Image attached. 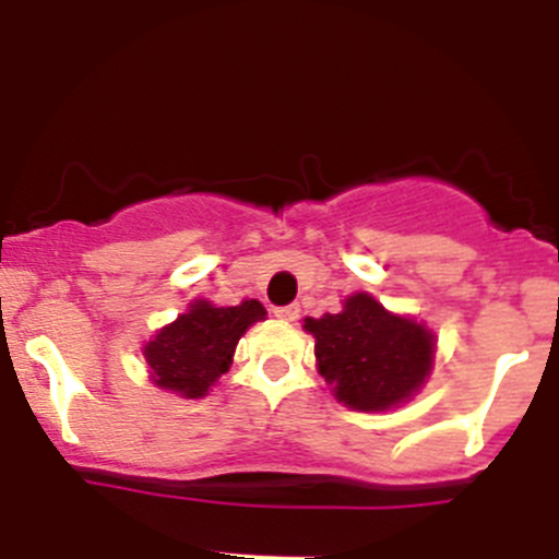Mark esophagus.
I'll list each match as a JSON object with an SVG mask.
<instances>
[{
    "label": "esophagus",
    "mask_w": 559,
    "mask_h": 559,
    "mask_svg": "<svg viewBox=\"0 0 559 559\" xmlns=\"http://www.w3.org/2000/svg\"><path fill=\"white\" fill-rule=\"evenodd\" d=\"M273 314L278 317V320H284V322H295L297 317H300V306H297V304H289V306H278V309H275Z\"/></svg>",
    "instance_id": "esophagus-1"
}]
</instances>
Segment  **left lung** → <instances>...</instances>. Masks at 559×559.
Instances as JSON below:
<instances>
[{
    "mask_svg": "<svg viewBox=\"0 0 559 559\" xmlns=\"http://www.w3.org/2000/svg\"><path fill=\"white\" fill-rule=\"evenodd\" d=\"M317 367L338 403L356 411H385L408 400L430 374L432 333L414 320L389 314L374 297L344 300L338 314L309 317Z\"/></svg>",
    "mask_w": 559,
    "mask_h": 559,
    "instance_id": "1",
    "label": "left lung"
}]
</instances>
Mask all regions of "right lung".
<instances>
[{
    "mask_svg": "<svg viewBox=\"0 0 559 559\" xmlns=\"http://www.w3.org/2000/svg\"><path fill=\"white\" fill-rule=\"evenodd\" d=\"M259 300H242L239 306L215 309L198 300L187 314L162 328L145 344V361L154 372V383L181 397H203L221 374L231 367L237 342L253 322L264 320Z\"/></svg>",
    "mask_w": 559,
    "mask_h": 559,
    "instance_id": "add662e5",
    "label": "right lung"
}]
</instances>
